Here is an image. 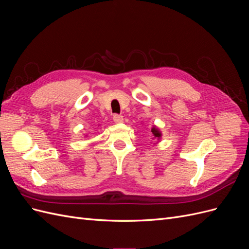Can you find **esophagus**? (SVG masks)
<instances>
[{"label":"esophagus","instance_id":"34e87169","mask_svg":"<svg viewBox=\"0 0 249 249\" xmlns=\"http://www.w3.org/2000/svg\"><path fill=\"white\" fill-rule=\"evenodd\" d=\"M113 120H114V123H116V124H120L124 122V116L115 114L114 116H113Z\"/></svg>","mask_w":249,"mask_h":249}]
</instances>
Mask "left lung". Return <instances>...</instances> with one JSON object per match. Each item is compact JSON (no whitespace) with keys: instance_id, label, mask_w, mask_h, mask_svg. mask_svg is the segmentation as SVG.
<instances>
[{"instance_id":"8db88e82","label":"left lung","mask_w":249,"mask_h":249,"mask_svg":"<svg viewBox=\"0 0 249 249\" xmlns=\"http://www.w3.org/2000/svg\"><path fill=\"white\" fill-rule=\"evenodd\" d=\"M150 132H152V139L154 140H157L156 143H154V144H157V143H159L161 141V138H162V132L161 130L159 129V127L154 125L152 127V130H150Z\"/></svg>"}]
</instances>
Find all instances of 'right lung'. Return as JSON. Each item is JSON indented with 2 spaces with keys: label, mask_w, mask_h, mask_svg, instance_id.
Segmentation results:
<instances>
[{
  "label": "right lung",
  "mask_w": 249,
  "mask_h": 249,
  "mask_svg": "<svg viewBox=\"0 0 249 249\" xmlns=\"http://www.w3.org/2000/svg\"><path fill=\"white\" fill-rule=\"evenodd\" d=\"M99 126H100V124H99ZM88 136V134H85V137H87Z\"/></svg>",
  "instance_id": "1"
}]
</instances>
